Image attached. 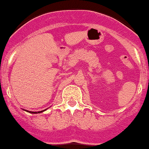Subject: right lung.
I'll use <instances>...</instances> for the list:
<instances>
[{"label": "right lung", "instance_id": "add662e5", "mask_svg": "<svg viewBox=\"0 0 149 149\" xmlns=\"http://www.w3.org/2000/svg\"><path fill=\"white\" fill-rule=\"evenodd\" d=\"M25 110V111H27V112H28V113H42V112H44L45 110H46V109L45 110H42V111H39V112H33V111H28V110Z\"/></svg>", "mask_w": 149, "mask_h": 149}]
</instances>
